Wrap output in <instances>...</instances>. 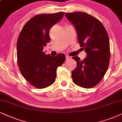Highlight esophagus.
Masks as SVG:
<instances>
[{
	"label": "esophagus",
	"instance_id": "esophagus-1",
	"mask_svg": "<svg viewBox=\"0 0 122 122\" xmlns=\"http://www.w3.org/2000/svg\"><path fill=\"white\" fill-rule=\"evenodd\" d=\"M71 57L70 56H67V55H66V60H70V59H71Z\"/></svg>",
	"mask_w": 122,
	"mask_h": 122
}]
</instances>
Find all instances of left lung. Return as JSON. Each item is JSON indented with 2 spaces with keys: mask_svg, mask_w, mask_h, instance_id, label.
<instances>
[{
  "mask_svg": "<svg viewBox=\"0 0 122 122\" xmlns=\"http://www.w3.org/2000/svg\"><path fill=\"white\" fill-rule=\"evenodd\" d=\"M65 16L74 25L78 42L87 53L83 60L77 56L72 57L77 63L72 71L73 82L84 88L93 87L102 80L109 64L108 33L98 19L86 13H67Z\"/></svg>",
  "mask_w": 122,
  "mask_h": 122,
  "instance_id": "obj_1",
  "label": "left lung"
}]
</instances>
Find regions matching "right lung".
Instances as JSON below:
<instances>
[{"label": "right lung", "instance_id": "obj_1", "mask_svg": "<svg viewBox=\"0 0 122 122\" xmlns=\"http://www.w3.org/2000/svg\"><path fill=\"white\" fill-rule=\"evenodd\" d=\"M64 15V12H59L36 15L24 24L19 34L18 65L24 79L36 88L43 89L54 83L57 69L66 60L64 53L51 56L43 52L50 41V29Z\"/></svg>", "mask_w": 122, "mask_h": 122}]
</instances>
